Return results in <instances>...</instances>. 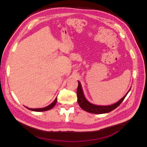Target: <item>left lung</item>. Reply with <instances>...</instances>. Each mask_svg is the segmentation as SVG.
I'll return each instance as SVG.
<instances>
[{
  "mask_svg": "<svg viewBox=\"0 0 147 147\" xmlns=\"http://www.w3.org/2000/svg\"><path fill=\"white\" fill-rule=\"evenodd\" d=\"M78 85L77 88V101L80 107L86 111L87 112L94 113V114H103V113H107L110 112L111 111L115 110L116 108L121 104V102L123 101V100L125 98L128 92L130 91L131 88L127 92L126 94L123 97L118 100L116 103L110 105H95L93 104L91 102H89L86 99L85 96L84 95V93L83 91V89L82 87V84L79 81H78Z\"/></svg>",
  "mask_w": 147,
  "mask_h": 147,
  "instance_id": "8db88e82",
  "label": "left lung"
}]
</instances>
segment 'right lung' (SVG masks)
<instances>
[{"label": "right lung", "mask_w": 147, "mask_h": 147, "mask_svg": "<svg viewBox=\"0 0 147 147\" xmlns=\"http://www.w3.org/2000/svg\"><path fill=\"white\" fill-rule=\"evenodd\" d=\"M57 97H56V99H55V100L53 101L51 104H50L49 105L45 107H43V108H40V109H30V108H28L27 107H26V108L30 110H32V111H34V112H44V111H47L48 110H50L52 108H53L55 107V105H56V102H57Z\"/></svg>", "instance_id": "add662e5"}]
</instances>
